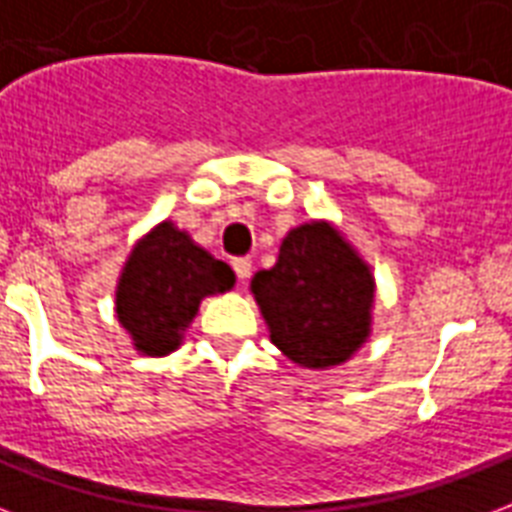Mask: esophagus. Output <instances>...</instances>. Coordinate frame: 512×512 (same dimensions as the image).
<instances>
[{
	"label": "esophagus",
	"instance_id": "obj_1",
	"mask_svg": "<svg viewBox=\"0 0 512 512\" xmlns=\"http://www.w3.org/2000/svg\"><path fill=\"white\" fill-rule=\"evenodd\" d=\"M233 273H236V279L244 284V281L252 276V260H249V257H239V260H233Z\"/></svg>",
	"mask_w": 512,
	"mask_h": 512
}]
</instances>
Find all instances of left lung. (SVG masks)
Here are the masks:
<instances>
[{"instance_id":"left-lung-1","label":"left lung","mask_w":512,"mask_h":512,"mask_svg":"<svg viewBox=\"0 0 512 512\" xmlns=\"http://www.w3.org/2000/svg\"><path fill=\"white\" fill-rule=\"evenodd\" d=\"M249 289L273 345L303 369H335L372 335V265L329 220L295 225L276 265L257 271Z\"/></svg>"}]
</instances>
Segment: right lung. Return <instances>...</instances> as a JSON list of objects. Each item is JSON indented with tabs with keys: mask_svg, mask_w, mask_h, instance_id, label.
I'll use <instances>...</instances> for the list:
<instances>
[{
	"mask_svg": "<svg viewBox=\"0 0 512 512\" xmlns=\"http://www.w3.org/2000/svg\"><path fill=\"white\" fill-rule=\"evenodd\" d=\"M233 271L172 220L132 244L116 281V319L140 356H170L204 297L231 292Z\"/></svg>",
	"mask_w": 512,
	"mask_h": 512,
	"instance_id": "right-lung-1",
	"label": "right lung"
}]
</instances>
